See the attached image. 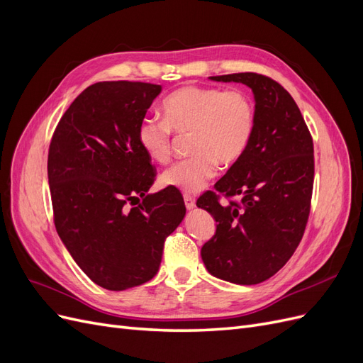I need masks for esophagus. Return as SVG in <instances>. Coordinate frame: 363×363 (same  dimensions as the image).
Returning <instances> with one entry per match:
<instances>
[{
	"label": "esophagus",
	"mask_w": 363,
	"mask_h": 363,
	"mask_svg": "<svg viewBox=\"0 0 363 363\" xmlns=\"http://www.w3.org/2000/svg\"><path fill=\"white\" fill-rule=\"evenodd\" d=\"M183 199H184V206H186V208H189V211H191V208L195 207V199H194L192 195L184 194Z\"/></svg>",
	"instance_id": "esophagus-1"
}]
</instances>
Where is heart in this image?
<instances>
[{
	"label": "heart",
	"mask_w": 363,
	"mask_h": 363,
	"mask_svg": "<svg viewBox=\"0 0 363 363\" xmlns=\"http://www.w3.org/2000/svg\"><path fill=\"white\" fill-rule=\"evenodd\" d=\"M162 119L145 118L138 125V142L155 163H168L172 136L191 133L192 157L162 174V184L183 192H199L211 182L216 167H232L248 150L256 130V106L242 89L184 86L162 101Z\"/></svg>",
	"instance_id": "heart-1"
}]
</instances>
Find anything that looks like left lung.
<instances>
[{
    "label": "left lung",
    "mask_w": 363,
    "mask_h": 363,
    "mask_svg": "<svg viewBox=\"0 0 363 363\" xmlns=\"http://www.w3.org/2000/svg\"><path fill=\"white\" fill-rule=\"evenodd\" d=\"M247 84L255 94L256 130L245 155L196 206L216 232L201 248L212 276L257 284L284 267L304 235L313 189V140L298 106L276 80L256 72L211 77ZM236 196L227 205L220 195Z\"/></svg>",
    "instance_id": "8db88e82"
}]
</instances>
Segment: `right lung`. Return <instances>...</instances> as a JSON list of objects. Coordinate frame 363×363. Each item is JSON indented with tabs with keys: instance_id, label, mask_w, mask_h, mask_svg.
Masks as SVG:
<instances>
[{
	"instance_id": "right-lung-1",
	"label": "right lung",
	"mask_w": 363,
	"mask_h": 363,
	"mask_svg": "<svg viewBox=\"0 0 363 363\" xmlns=\"http://www.w3.org/2000/svg\"><path fill=\"white\" fill-rule=\"evenodd\" d=\"M160 91V84L125 80L86 87L60 118L50 144L57 233L86 276L108 291L155 277L164 239L186 215L175 189L148 194L156 169L136 136ZM139 196L143 203L135 206Z\"/></svg>"
}]
</instances>
